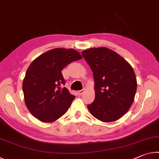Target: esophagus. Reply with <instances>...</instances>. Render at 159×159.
<instances>
[{
	"instance_id": "34e87169",
	"label": "esophagus",
	"mask_w": 159,
	"mask_h": 159,
	"mask_svg": "<svg viewBox=\"0 0 159 159\" xmlns=\"http://www.w3.org/2000/svg\"><path fill=\"white\" fill-rule=\"evenodd\" d=\"M85 92V89H83V90H79L77 91V94L79 95H81L82 94Z\"/></svg>"
}]
</instances>
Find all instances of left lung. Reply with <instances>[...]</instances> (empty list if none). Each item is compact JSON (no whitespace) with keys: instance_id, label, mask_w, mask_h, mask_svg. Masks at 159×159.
I'll list each match as a JSON object with an SVG mask.
<instances>
[{"instance_id":"left-lung-1","label":"left lung","mask_w":159,"mask_h":159,"mask_svg":"<svg viewBox=\"0 0 159 159\" xmlns=\"http://www.w3.org/2000/svg\"><path fill=\"white\" fill-rule=\"evenodd\" d=\"M93 73L95 100L88 105L90 114L102 122L115 121L128 112L137 90L133 67L124 58L105 47L82 52Z\"/></svg>"}]
</instances>
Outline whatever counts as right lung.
<instances>
[{"mask_svg":"<svg viewBox=\"0 0 159 159\" xmlns=\"http://www.w3.org/2000/svg\"><path fill=\"white\" fill-rule=\"evenodd\" d=\"M72 48H57L43 53L32 61L23 80L25 104L37 119L52 123L65 114L75 96L66 88L61 71L72 61L82 59Z\"/></svg>","mask_w":159,"mask_h":159,"instance_id":"1","label":"right lung"}]
</instances>
